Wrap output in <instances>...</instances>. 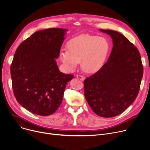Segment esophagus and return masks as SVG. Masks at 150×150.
Segmentation results:
<instances>
[{
    "instance_id": "obj_1",
    "label": "esophagus",
    "mask_w": 150,
    "mask_h": 150,
    "mask_svg": "<svg viewBox=\"0 0 150 150\" xmlns=\"http://www.w3.org/2000/svg\"><path fill=\"white\" fill-rule=\"evenodd\" d=\"M76 78H78V79H80V80H81V81H83L84 80V77L83 76H82V75H77L76 76Z\"/></svg>"
}]
</instances>
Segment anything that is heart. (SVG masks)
<instances>
[{"label":"heart","mask_w":150,"mask_h":150,"mask_svg":"<svg viewBox=\"0 0 150 150\" xmlns=\"http://www.w3.org/2000/svg\"><path fill=\"white\" fill-rule=\"evenodd\" d=\"M67 51H61L59 57L69 70L75 69L81 61V67L85 72L98 70L106 59L109 44L103 37L81 35L72 38L67 42Z\"/></svg>","instance_id":"obj_1"}]
</instances>
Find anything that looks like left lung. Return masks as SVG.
I'll use <instances>...</instances> for the list:
<instances>
[{"mask_svg":"<svg viewBox=\"0 0 150 150\" xmlns=\"http://www.w3.org/2000/svg\"><path fill=\"white\" fill-rule=\"evenodd\" d=\"M100 31L111 36L113 47L108 61L84 81V96L94 112L109 118L124 112L136 100L144 67L137 48L124 35Z\"/></svg>","mask_w":150,"mask_h":150,"instance_id":"obj_1","label":"left lung"}]
</instances>
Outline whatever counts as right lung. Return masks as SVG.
Instances as JSON below:
<instances>
[{
  "instance_id": "1",
  "label": "right lung",
  "mask_w": 150,
  "mask_h": 150,
  "mask_svg": "<svg viewBox=\"0 0 150 150\" xmlns=\"http://www.w3.org/2000/svg\"><path fill=\"white\" fill-rule=\"evenodd\" d=\"M66 30L36 31L15 52L10 67L13 93L18 103L31 113L53 114L62 103L67 83L74 77L60 72L55 61Z\"/></svg>"
}]
</instances>
